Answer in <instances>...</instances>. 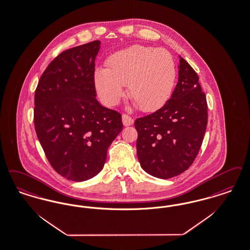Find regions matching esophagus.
I'll use <instances>...</instances> for the list:
<instances>
[{
	"label": "esophagus",
	"instance_id": "34e87169",
	"mask_svg": "<svg viewBox=\"0 0 250 250\" xmlns=\"http://www.w3.org/2000/svg\"><path fill=\"white\" fill-rule=\"evenodd\" d=\"M122 121H123V124H124L125 126H129V125H132L134 124V119L127 114H123L122 115Z\"/></svg>",
	"mask_w": 250,
	"mask_h": 250
}]
</instances>
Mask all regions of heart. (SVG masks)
<instances>
[{"mask_svg":"<svg viewBox=\"0 0 250 250\" xmlns=\"http://www.w3.org/2000/svg\"><path fill=\"white\" fill-rule=\"evenodd\" d=\"M108 68H98L94 79L100 98L114 105L127 84V94L141 110L160 108L169 98L177 70L174 58L164 48L134 45L112 56Z\"/></svg>","mask_w":250,"mask_h":250,"instance_id":"obj_1","label":"heart"}]
</instances>
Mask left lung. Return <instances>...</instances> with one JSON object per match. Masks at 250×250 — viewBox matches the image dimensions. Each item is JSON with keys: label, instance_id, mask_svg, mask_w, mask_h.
Wrapping results in <instances>:
<instances>
[{"label": "left lung", "instance_id": "8db88e82", "mask_svg": "<svg viewBox=\"0 0 250 250\" xmlns=\"http://www.w3.org/2000/svg\"><path fill=\"white\" fill-rule=\"evenodd\" d=\"M208 125V103L199 77L180 57L179 82L159 110L135 121L137 154L148 174L170 179L188 169L199 152Z\"/></svg>", "mask_w": 250, "mask_h": 250}]
</instances>
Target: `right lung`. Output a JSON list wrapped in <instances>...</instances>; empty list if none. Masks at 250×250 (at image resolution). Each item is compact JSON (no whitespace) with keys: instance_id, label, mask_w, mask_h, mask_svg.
Masks as SVG:
<instances>
[{"instance_id":"1","label":"right lung","mask_w":250,"mask_h":250,"mask_svg":"<svg viewBox=\"0 0 250 250\" xmlns=\"http://www.w3.org/2000/svg\"><path fill=\"white\" fill-rule=\"evenodd\" d=\"M100 48L97 40L60 53L42 74L34 95V126L42 150L52 167L73 181L100 173L123 129L120 113L96 99Z\"/></svg>"}]
</instances>
